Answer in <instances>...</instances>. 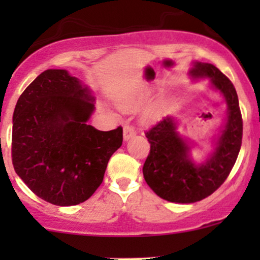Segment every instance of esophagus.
Returning a JSON list of instances; mask_svg holds the SVG:
<instances>
[{
  "instance_id": "obj_1",
  "label": "esophagus",
  "mask_w": 260,
  "mask_h": 260,
  "mask_svg": "<svg viewBox=\"0 0 260 260\" xmlns=\"http://www.w3.org/2000/svg\"><path fill=\"white\" fill-rule=\"evenodd\" d=\"M134 136H136V131H134V128L126 124V126L123 127V139H124V142L129 140Z\"/></svg>"
}]
</instances>
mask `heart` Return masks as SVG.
Returning a JSON list of instances; mask_svg holds the SVG:
<instances>
[{"label": "heart", "mask_w": 260, "mask_h": 260, "mask_svg": "<svg viewBox=\"0 0 260 260\" xmlns=\"http://www.w3.org/2000/svg\"><path fill=\"white\" fill-rule=\"evenodd\" d=\"M138 103H139L138 99H126V100H121L118 105H120L122 110H128V109H131V107H133L134 105H136V104H138ZM154 111H155V107H150V109L147 110L145 115L150 116L151 113H154Z\"/></svg>", "instance_id": "obj_1"}]
</instances>
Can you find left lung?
<instances>
[{"label":"left lung","instance_id":"left-lung-1","mask_svg":"<svg viewBox=\"0 0 260 260\" xmlns=\"http://www.w3.org/2000/svg\"><path fill=\"white\" fill-rule=\"evenodd\" d=\"M193 80L210 79V86L222 95L228 117L213 137V150L207 159H192L193 144L177 131V122L168 116L145 132L150 143L143 175L148 186L168 202L189 204L207 198L225 182L242 144V116L234 84L214 64L194 61L189 70Z\"/></svg>","mask_w":260,"mask_h":260}]
</instances>
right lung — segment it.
Listing matches in <instances>:
<instances>
[{
  "label": "right lung",
  "mask_w": 260,
  "mask_h": 260,
  "mask_svg": "<svg viewBox=\"0 0 260 260\" xmlns=\"http://www.w3.org/2000/svg\"><path fill=\"white\" fill-rule=\"evenodd\" d=\"M90 89L66 70L38 76L17 101L12 161L39 198L70 207L85 202L104 180L122 145V127L104 132L88 121L95 110Z\"/></svg>",
  "instance_id": "right-lung-1"
}]
</instances>
